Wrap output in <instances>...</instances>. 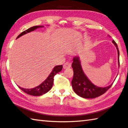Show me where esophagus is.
<instances>
[{
    "label": "esophagus",
    "instance_id": "1",
    "mask_svg": "<svg viewBox=\"0 0 128 128\" xmlns=\"http://www.w3.org/2000/svg\"><path fill=\"white\" fill-rule=\"evenodd\" d=\"M71 67V63L69 62H66L63 65V68L64 69H66L68 68H70Z\"/></svg>",
    "mask_w": 128,
    "mask_h": 128
}]
</instances>
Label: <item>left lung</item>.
I'll return each mask as SVG.
<instances>
[{
  "mask_svg": "<svg viewBox=\"0 0 128 128\" xmlns=\"http://www.w3.org/2000/svg\"><path fill=\"white\" fill-rule=\"evenodd\" d=\"M112 43L116 48L118 55V66L119 64V50L116 43L112 40ZM72 67L73 69V78L72 85L74 92L81 97L85 98H94L104 94L111 86L104 87H98L90 82L83 70L81 62L79 56H74L73 59Z\"/></svg>",
  "mask_w": 128,
  "mask_h": 128,
  "instance_id": "1",
  "label": "left lung"
}]
</instances>
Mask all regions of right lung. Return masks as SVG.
Instances as JSON below:
<instances>
[{"mask_svg": "<svg viewBox=\"0 0 128 128\" xmlns=\"http://www.w3.org/2000/svg\"><path fill=\"white\" fill-rule=\"evenodd\" d=\"M43 26H36L32 27L30 28L27 29L26 31L22 32L21 34L18 36L17 38H20L22 36L24 35V34H26L29 32H31L33 31H34L36 29L38 28L43 27ZM16 38V39H17ZM62 66H55L54 68H53L49 76H48V77L46 79V80L44 81V82L40 84L38 86H37L33 88H30V89H26V88H22L20 86L19 88L20 90H22L23 91L26 93L27 94H28L30 95H32V96H41L44 94L47 93L48 91L51 90V88H52L53 85V82H54V76L56 75L57 73H59L60 71L62 70Z\"/></svg>", "mask_w": 128, "mask_h": 128, "instance_id": "add662e5", "label": "right lung"}]
</instances>
